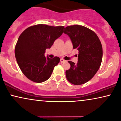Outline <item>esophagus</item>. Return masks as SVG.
<instances>
[{
    "label": "esophagus",
    "instance_id": "34e87169",
    "mask_svg": "<svg viewBox=\"0 0 121 121\" xmlns=\"http://www.w3.org/2000/svg\"><path fill=\"white\" fill-rule=\"evenodd\" d=\"M60 62H61V63H64V62H66V60H64V59H63V58H61V59H60Z\"/></svg>",
    "mask_w": 121,
    "mask_h": 121
}]
</instances>
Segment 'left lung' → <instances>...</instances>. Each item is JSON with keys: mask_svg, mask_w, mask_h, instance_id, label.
Here are the masks:
<instances>
[{"mask_svg": "<svg viewBox=\"0 0 121 121\" xmlns=\"http://www.w3.org/2000/svg\"><path fill=\"white\" fill-rule=\"evenodd\" d=\"M64 33L70 37L73 49L78 51V63L68 61L69 69L65 71L68 81L74 85L86 83L93 77L99 68L103 50L99 39L87 27L73 25L64 28Z\"/></svg>", "mask_w": 121, "mask_h": 121, "instance_id": "obj_1", "label": "left lung"}]
</instances>
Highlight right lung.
<instances>
[{
	"label": "right lung",
	"instance_id": "obj_1",
	"mask_svg": "<svg viewBox=\"0 0 121 121\" xmlns=\"http://www.w3.org/2000/svg\"><path fill=\"white\" fill-rule=\"evenodd\" d=\"M64 29L63 26L38 24L26 28L20 35L15 47V56L20 70L30 81L41 83L51 76L60 58H46L44 53L62 35Z\"/></svg>",
	"mask_w": 121,
	"mask_h": 121
}]
</instances>
